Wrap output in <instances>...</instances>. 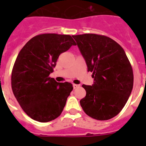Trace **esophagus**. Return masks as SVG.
Returning <instances> with one entry per match:
<instances>
[{"label":"esophagus","instance_id":"1","mask_svg":"<svg viewBox=\"0 0 146 146\" xmlns=\"http://www.w3.org/2000/svg\"><path fill=\"white\" fill-rule=\"evenodd\" d=\"M78 87H80V85H77V84H73V88H74V89L75 88H77Z\"/></svg>","mask_w":146,"mask_h":146}]
</instances>
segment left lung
Masks as SVG:
<instances>
[{
	"label": "left lung",
	"mask_w": 146,
	"mask_h": 146,
	"mask_svg": "<svg viewBox=\"0 0 146 146\" xmlns=\"http://www.w3.org/2000/svg\"><path fill=\"white\" fill-rule=\"evenodd\" d=\"M92 72V86L82 85L86 96L80 101L91 118L106 121L122 110L133 88L134 75L125 51L114 40L94 33L72 36Z\"/></svg>",
	"instance_id": "left-lung-1"
}]
</instances>
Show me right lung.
Instances as JSON below:
<instances>
[{
    "instance_id": "obj_1",
    "label": "right lung",
    "mask_w": 146,
    "mask_h": 146,
    "mask_svg": "<svg viewBox=\"0 0 146 146\" xmlns=\"http://www.w3.org/2000/svg\"><path fill=\"white\" fill-rule=\"evenodd\" d=\"M72 45L76 43L69 35L43 33L30 39L18 54L11 72V88L32 119L49 122L61 114L73 86L49 75L59 55Z\"/></svg>"
}]
</instances>
